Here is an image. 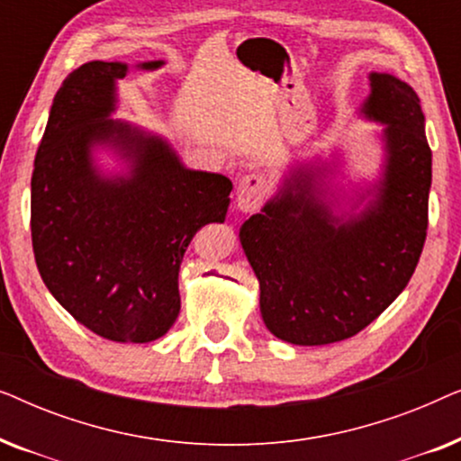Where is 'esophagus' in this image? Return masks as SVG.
<instances>
[{"label":"esophagus","instance_id":"esophagus-1","mask_svg":"<svg viewBox=\"0 0 461 461\" xmlns=\"http://www.w3.org/2000/svg\"><path fill=\"white\" fill-rule=\"evenodd\" d=\"M268 193L267 180L260 174H248L237 185V207L241 212H256Z\"/></svg>","mask_w":461,"mask_h":461}]
</instances>
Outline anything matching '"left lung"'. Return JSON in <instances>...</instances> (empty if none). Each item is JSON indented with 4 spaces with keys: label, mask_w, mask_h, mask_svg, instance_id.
<instances>
[{
    "label": "left lung",
    "mask_w": 461,
    "mask_h": 461,
    "mask_svg": "<svg viewBox=\"0 0 461 461\" xmlns=\"http://www.w3.org/2000/svg\"><path fill=\"white\" fill-rule=\"evenodd\" d=\"M367 77L358 115L382 125L374 178L346 191L339 147L294 159L239 229L264 325L287 344H333L365 330L407 287L424 248L432 153L420 98L390 73Z\"/></svg>",
    "instance_id": "8db88e82"
}]
</instances>
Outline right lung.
<instances>
[{"label": "right lung", "mask_w": 461, "mask_h": 461, "mask_svg": "<svg viewBox=\"0 0 461 461\" xmlns=\"http://www.w3.org/2000/svg\"><path fill=\"white\" fill-rule=\"evenodd\" d=\"M166 60H92L56 92L31 178L40 275L75 321L113 342L166 336L178 273L201 226L224 222L232 182L182 163L166 136L113 119L117 81ZM115 167L104 168L102 155Z\"/></svg>", "instance_id": "add662e5"}]
</instances>
